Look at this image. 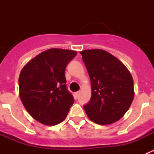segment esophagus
I'll use <instances>...</instances> for the list:
<instances>
[{
    "label": "esophagus",
    "mask_w": 154,
    "mask_h": 154,
    "mask_svg": "<svg viewBox=\"0 0 154 154\" xmlns=\"http://www.w3.org/2000/svg\"><path fill=\"white\" fill-rule=\"evenodd\" d=\"M79 94H80V92H76L75 93V97L77 99V98L79 97Z\"/></svg>",
    "instance_id": "34e87169"
}]
</instances>
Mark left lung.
<instances>
[{
	"label": "left lung",
	"instance_id": "obj_1",
	"mask_svg": "<svg viewBox=\"0 0 154 154\" xmlns=\"http://www.w3.org/2000/svg\"><path fill=\"white\" fill-rule=\"evenodd\" d=\"M90 77L92 96L84 109L91 121L112 124L123 117L134 97V85L127 68L108 51H80Z\"/></svg>",
	"mask_w": 154,
	"mask_h": 154
}]
</instances>
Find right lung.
<instances>
[{
  "instance_id": "right-lung-1",
  "label": "right lung",
  "mask_w": 154,
  "mask_h": 154,
  "mask_svg": "<svg viewBox=\"0 0 154 154\" xmlns=\"http://www.w3.org/2000/svg\"><path fill=\"white\" fill-rule=\"evenodd\" d=\"M75 51L48 49L30 60L19 75V95L28 113L45 125L64 120L74 103L66 88L65 68Z\"/></svg>"
}]
</instances>
